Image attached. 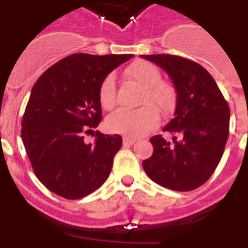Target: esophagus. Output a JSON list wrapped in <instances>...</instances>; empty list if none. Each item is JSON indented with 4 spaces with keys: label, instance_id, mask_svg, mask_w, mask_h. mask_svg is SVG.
Instances as JSON below:
<instances>
[{
    "label": "esophagus",
    "instance_id": "esophagus-1",
    "mask_svg": "<svg viewBox=\"0 0 248 248\" xmlns=\"http://www.w3.org/2000/svg\"><path fill=\"white\" fill-rule=\"evenodd\" d=\"M136 141L137 139L133 137H124V145H133Z\"/></svg>",
    "mask_w": 248,
    "mask_h": 248
}]
</instances>
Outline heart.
I'll list each match as a JSON object with an SVG mask.
<instances>
[{"mask_svg": "<svg viewBox=\"0 0 248 248\" xmlns=\"http://www.w3.org/2000/svg\"><path fill=\"white\" fill-rule=\"evenodd\" d=\"M126 76L142 87L139 109L120 108L108 115L107 128L114 133L128 137H139L155 128L159 122V115L168 112L176 103V89L171 82L161 79V72L146 61H137L126 69ZM98 97L104 109H111L116 102V80L108 74L99 85Z\"/></svg>", "mask_w": 248, "mask_h": 248, "instance_id": "b5f03b06", "label": "heart"}]
</instances>
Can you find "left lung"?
<instances>
[{
	"label": "left lung",
	"instance_id": "obj_1",
	"mask_svg": "<svg viewBox=\"0 0 248 248\" xmlns=\"http://www.w3.org/2000/svg\"><path fill=\"white\" fill-rule=\"evenodd\" d=\"M171 78L176 89V109L158 134L150 139L154 154L142 161L147 176L172 191H193L214 174L229 136L231 109L209 72L197 62L176 55H141Z\"/></svg>",
	"mask_w": 248,
	"mask_h": 248
}]
</instances>
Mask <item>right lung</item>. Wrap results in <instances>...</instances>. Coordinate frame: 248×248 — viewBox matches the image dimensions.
I'll return each mask as SVG.
<instances>
[{"label":"right lung","mask_w":248,"mask_h":248,"mask_svg":"<svg viewBox=\"0 0 248 248\" xmlns=\"http://www.w3.org/2000/svg\"><path fill=\"white\" fill-rule=\"evenodd\" d=\"M133 55L73 54L46 69L32 87L21 122V138L39 181L62 198H84L108 179L122 145L119 134L96 131L102 121L99 85Z\"/></svg>","instance_id":"add662e5"}]
</instances>
